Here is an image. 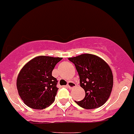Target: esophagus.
<instances>
[{"label":"esophagus","mask_w":134,"mask_h":134,"mask_svg":"<svg viewBox=\"0 0 134 134\" xmlns=\"http://www.w3.org/2000/svg\"><path fill=\"white\" fill-rule=\"evenodd\" d=\"M76 86V83H74V82H69L68 85H67V87L69 89H72V88H74Z\"/></svg>","instance_id":"obj_1"}]
</instances>
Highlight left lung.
<instances>
[{
    "label": "left lung",
    "instance_id": "1",
    "mask_svg": "<svg viewBox=\"0 0 134 134\" xmlns=\"http://www.w3.org/2000/svg\"><path fill=\"white\" fill-rule=\"evenodd\" d=\"M69 60L75 65L80 86L85 92V98L76 102L86 109L104 105L111 95L113 86L112 70L109 65L97 56L88 53Z\"/></svg>",
    "mask_w": 134,
    "mask_h": 134
}]
</instances>
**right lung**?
Segmentation results:
<instances>
[{
	"label": "right lung",
	"mask_w": 134,
	"mask_h": 134,
	"mask_svg": "<svg viewBox=\"0 0 134 134\" xmlns=\"http://www.w3.org/2000/svg\"><path fill=\"white\" fill-rule=\"evenodd\" d=\"M59 57L39 56L23 66L17 77L19 95L29 108L43 109L55 101L58 81L52 76Z\"/></svg>",
	"instance_id": "add662e5"
}]
</instances>
